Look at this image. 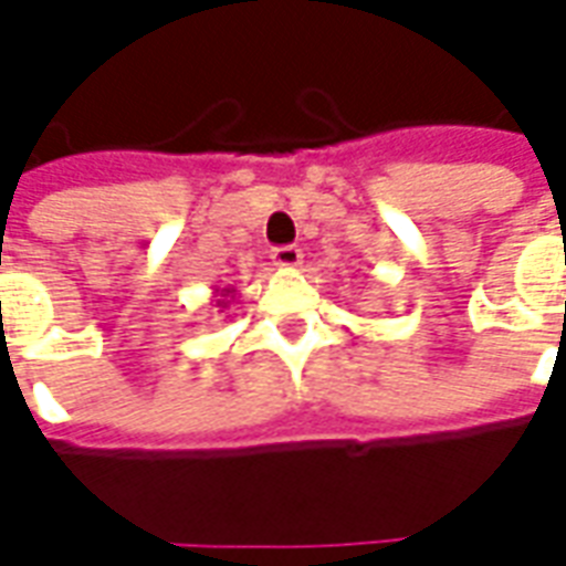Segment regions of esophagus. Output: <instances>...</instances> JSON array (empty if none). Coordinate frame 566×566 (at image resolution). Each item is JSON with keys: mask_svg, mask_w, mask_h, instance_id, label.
Instances as JSON below:
<instances>
[{"mask_svg": "<svg viewBox=\"0 0 566 566\" xmlns=\"http://www.w3.org/2000/svg\"><path fill=\"white\" fill-rule=\"evenodd\" d=\"M272 263L279 266V270H296L300 263H303V251L296 245H282L272 251Z\"/></svg>", "mask_w": 566, "mask_h": 566, "instance_id": "obj_1", "label": "esophagus"}]
</instances>
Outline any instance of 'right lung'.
<instances>
[{
    "label": "right lung",
    "instance_id": "1",
    "mask_svg": "<svg viewBox=\"0 0 566 566\" xmlns=\"http://www.w3.org/2000/svg\"><path fill=\"white\" fill-rule=\"evenodd\" d=\"M233 300H235V287H214V306H218V312L230 308Z\"/></svg>",
    "mask_w": 566,
    "mask_h": 566
}]
</instances>
